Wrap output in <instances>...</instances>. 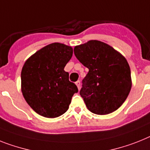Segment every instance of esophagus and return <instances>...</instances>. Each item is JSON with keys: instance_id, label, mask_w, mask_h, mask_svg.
Returning <instances> with one entry per match:
<instances>
[{"instance_id": "obj_1", "label": "esophagus", "mask_w": 150, "mask_h": 150, "mask_svg": "<svg viewBox=\"0 0 150 150\" xmlns=\"http://www.w3.org/2000/svg\"><path fill=\"white\" fill-rule=\"evenodd\" d=\"M75 84H76V85H77L78 88H79V90L80 89V86H81V82H80V81H77L76 82H75Z\"/></svg>"}]
</instances>
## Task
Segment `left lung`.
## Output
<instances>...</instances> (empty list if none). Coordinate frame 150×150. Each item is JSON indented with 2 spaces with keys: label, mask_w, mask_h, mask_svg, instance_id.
Returning a JSON list of instances; mask_svg holds the SVG:
<instances>
[{
  "label": "left lung",
  "mask_w": 150,
  "mask_h": 150,
  "mask_svg": "<svg viewBox=\"0 0 150 150\" xmlns=\"http://www.w3.org/2000/svg\"><path fill=\"white\" fill-rule=\"evenodd\" d=\"M74 53L88 69L80 90L88 109L98 115L117 110L131 89V73L127 59L114 48L98 40L75 46Z\"/></svg>",
  "instance_id": "obj_1"
}]
</instances>
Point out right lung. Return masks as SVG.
Listing matches in <instances>:
<instances>
[{
  "instance_id": "add662e5",
  "label": "right lung",
  "mask_w": 150,
  "mask_h": 150,
  "mask_svg": "<svg viewBox=\"0 0 150 150\" xmlns=\"http://www.w3.org/2000/svg\"><path fill=\"white\" fill-rule=\"evenodd\" d=\"M71 46L54 42L26 60L21 71V88L27 104L40 115L55 118L67 111L79 91L64 68L72 56Z\"/></svg>"
}]
</instances>
